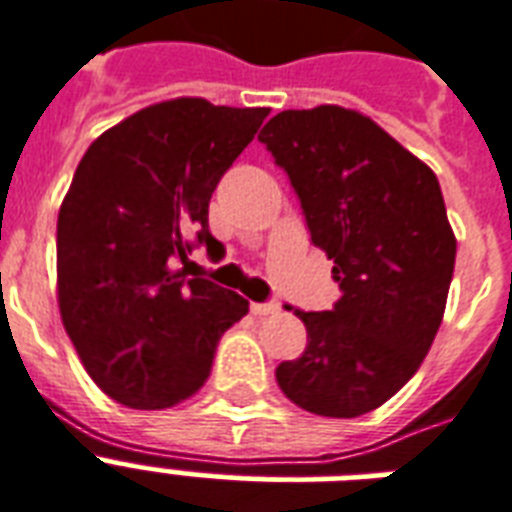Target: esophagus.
Returning <instances> with one entry per match:
<instances>
[{
	"label": "esophagus",
	"mask_w": 512,
	"mask_h": 512,
	"mask_svg": "<svg viewBox=\"0 0 512 512\" xmlns=\"http://www.w3.org/2000/svg\"><path fill=\"white\" fill-rule=\"evenodd\" d=\"M249 308L255 316H273V313L281 311V303H252Z\"/></svg>",
	"instance_id": "obj_1"
}]
</instances>
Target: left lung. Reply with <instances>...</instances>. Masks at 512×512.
Returning <instances> with one entry per match:
<instances>
[{"mask_svg": "<svg viewBox=\"0 0 512 512\" xmlns=\"http://www.w3.org/2000/svg\"><path fill=\"white\" fill-rule=\"evenodd\" d=\"M257 140L342 289L332 311H297L308 345L281 361L279 388L321 417L372 412L412 380L444 319L457 239L436 172L342 106L281 111Z\"/></svg>", "mask_w": 512, "mask_h": 512, "instance_id": "8db88e82", "label": "left lung"}]
</instances>
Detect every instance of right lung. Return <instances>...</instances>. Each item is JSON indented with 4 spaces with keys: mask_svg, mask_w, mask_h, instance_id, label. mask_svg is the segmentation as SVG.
Instances as JSON below:
<instances>
[{
    "mask_svg": "<svg viewBox=\"0 0 512 512\" xmlns=\"http://www.w3.org/2000/svg\"><path fill=\"white\" fill-rule=\"evenodd\" d=\"M268 108L154 103L100 135L58 212L60 319L84 369L132 409H170L207 382L217 340L249 303L175 263L217 244L212 191Z\"/></svg>",
    "mask_w": 512,
    "mask_h": 512,
    "instance_id": "right-lung-1",
    "label": "right lung"
}]
</instances>
